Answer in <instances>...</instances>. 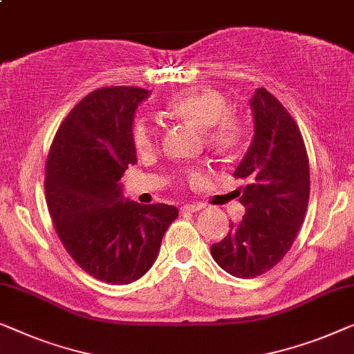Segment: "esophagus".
Returning a JSON list of instances; mask_svg holds the SVG:
<instances>
[{
  "instance_id": "esophagus-1",
  "label": "esophagus",
  "mask_w": 354,
  "mask_h": 354,
  "mask_svg": "<svg viewBox=\"0 0 354 354\" xmlns=\"http://www.w3.org/2000/svg\"><path fill=\"white\" fill-rule=\"evenodd\" d=\"M203 205L202 203H186V205L181 207V212H187V213H194L202 210Z\"/></svg>"
}]
</instances>
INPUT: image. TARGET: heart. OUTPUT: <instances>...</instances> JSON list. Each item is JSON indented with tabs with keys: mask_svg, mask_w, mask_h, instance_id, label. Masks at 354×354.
<instances>
[{
	"mask_svg": "<svg viewBox=\"0 0 354 354\" xmlns=\"http://www.w3.org/2000/svg\"><path fill=\"white\" fill-rule=\"evenodd\" d=\"M163 111L175 120L186 122L205 131L207 142L218 151H229L241 141L242 128L236 117L229 111L225 94L213 88L192 89L175 94L165 102ZM131 141L138 152L152 151L156 142V129L144 118L134 120L131 128ZM194 173L192 178H197Z\"/></svg>",
	"mask_w": 354,
	"mask_h": 354,
	"instance_id": "obj_1",
	"label": "heart"
}]
</instances>
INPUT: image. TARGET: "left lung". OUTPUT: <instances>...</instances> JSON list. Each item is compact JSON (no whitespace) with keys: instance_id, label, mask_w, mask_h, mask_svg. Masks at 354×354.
Masks as SVG:
<instances>
[{"instance_id":"1","label":"left lung","mask_w":354,"mask_h":354,"mask_svg":"<svg viewBox=\"0 0 354 354\" xmlns=\"http://www.w3.org/2000/svg\"><path fill=\"white\" fill-rule=\"evenodd\" d=\"M253 139L234 176L245 179L239 202L245 215L213 243V260L229 274H263L290 250L310 198V165L301 133L281 102L265 88L250 99Z\"/></svg>"}]
</instances>
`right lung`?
<instances>
[{"mask_svg": "<svg viewBox=\"0 0 354 354\" xmlns=\"http://www.w3.org/2000/svg\"><path fill=\"white\" fill-rule=\"evenodd\" d=\"M149 94L133 86L89 93L59 127L46 162L44 191L59 239L83 271L117 286L151 270L178 216L173 205L123 196V173L138 163L134 113Z\"/></svg>", "mask_w": 354, "mask_h": 354, "instance_id": "1", "label": "right lung"}]
</instances>
